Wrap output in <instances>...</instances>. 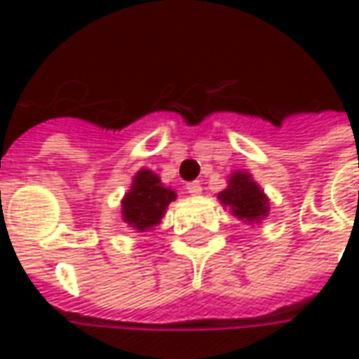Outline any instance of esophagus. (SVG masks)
<instances>
[{
	"label": "esophagus",
	"mask_w": 359,
	"mask_h": 359,
	"mask_svg": "<svg viewBox=\"0 0 359 359\" xmlns=\"http://www.w3.org/2000/svg\"><path fill=\"white\" fill-rule=\"evenodd\" d=\"M185 189H187V194H191V196H199V194H201V184H199V182H189V184L185 185Z\"/></svg>",
	"instance_id": "1"
}]
</instances>
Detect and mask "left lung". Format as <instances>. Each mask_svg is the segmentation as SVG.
<instances>
[{
    "label": "left lung",
    "mask_w": 359,
    "mask_h": 359,
    "mask_svg": "<svg viewBox=\"0 0 359 359\" xmlns=\"http://www.w3.org/2000/svg\"><path fill=\"white\" fill-rule=\"evenodd\" d=\"M217 199L243 223H259L269 215V197L247 172L231 174L227 189L219 191Z\"/></svg>",
    "instance_id": "8db88e82"
}]
</instances>
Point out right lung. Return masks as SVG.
I'll use <instances>...</instances> for the list:
<instances>
[{"mask_svg": "<svg viewBox=\"0 0 359 359\" xmlns=\"http://www.w3.org/2000/svg\"><path fill=\"white\" fill-rule=\"evenodd\" d=\"M175 197L174 189L163 187L162 180L151 170H140L122 199V219L130 229L138 233L154 229Z\"/></svg>", "mask_w": 359, "mask_h": 359, "instance_id": "obj_1", "label": "right lung"}]
</instances>
